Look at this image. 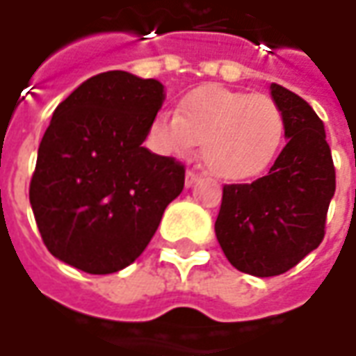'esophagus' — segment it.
I'll list each match as a JSON object with an SVG mask.
<instances>
[{"label":"esophagus","mask_w":356,"mask_h":356,"mask_svg":"<svg viewBox=\"0 0 356 356\" xmlns=\"http://www.w3.org/2000/svg\"><path fill=\"white\" fill-rule=\"evenodd\" d=\"M198 179H200V175H198L197 171H193V169H187V173H185V185H187V187H193V185L197 183Z\"/></svg>","instance_id":"1"}]
</instances>
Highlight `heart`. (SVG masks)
Instances as JSON below:
<instances>
[{"label": "heart", "instance_id": "heart-1", "mask_svg": "<svg viewBox=\"0 0 356 356\" xmlns=\"http://www.w3.org/2000/svg\"><path fill=\"white\" fill-rule=\"evenodd\" d=\"M286 134V118L265 95L202 86L179 101L177 113H158L149 140L161 154L187 156L202 142V156L218 177L248 181L270 168Z\"/></svg>", "mask_w": 356, "mask_h": 356}]
</instances>
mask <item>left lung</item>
Masks as SVG:
<instances>
[{"instance_id": "left-lung-1", "label": "left lung", "mask_w": 356, "mask_h": 356, "mask_svg": "<svg viewBox=\"0 0 356 356\" xmlns=\"http://www.w3.org/2000/svg\"><path fill=\"white\" fill-rule=\"evenodd\" d=\"M286 118V146L265 177L224 185L214 224L220 248L241 273L275 277L296 267L325 236L335 168L314 108L286 87L270 86Z\"/></svg>"}]
</instances>
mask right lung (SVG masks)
<instances>
[{
    "label": "right lung",
    "instance_id": "right-lung-1",
    "mask_svg": "<svg viewBox=\"0 0 356 356\" xmlns=\"http://www.w3.org/2000/svg\"><path fill=\"white\" fill-rule=\"evenodd\" d=\"M163 99L158 79L117 70L89 77L58 105L29 188L54 257L108 275L142 255L185 187L181 161L142 146Z\"/></svg>",
    "mask_w": 356,
    "mask_h": 356
}]
</instances>
